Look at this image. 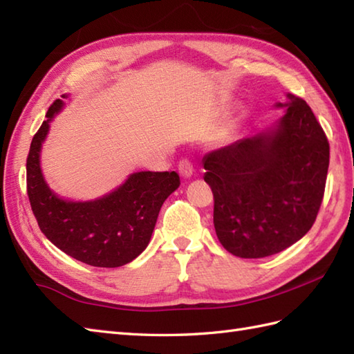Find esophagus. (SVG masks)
<instances>
[{"label":"esophagus","instance_id":"obj_1","mask_svg":"<svg viewBox=\"0 0 354 354\" xmlns=\"http://www.w3.org/2000/svg\"><path fill=\"white\" fill-rule=\"evenodd\" d=\"M178 170L184 178H190L193 175V162L190 158H183V160L178 162Z\"/></svg>","mask_w":354,"mask_h":354}]
</instances>
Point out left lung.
<instances>
[{
  "mask_svg": "<svg viewBox=\"0 0 354 354\" xmlns=\"http://www.w3.org/2000/svg\"><path fill=\"white\" fill-rule=\"evenodd\" d=\"M289 99L275 129L202 160L214 196L217 239L237 257H268L298 242L324 198L328 140L309 104L292 94Z\"/></svg>",
  "mask_w": 354,
  "mask_h": 354,
  "instance_id": "obj_1",
  "label": "left lung"
}]
</instances>
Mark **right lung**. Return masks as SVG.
I'll return each instance as SVG.
<instances>
[{"label": "right lung", "mask_w": 354, "mask_h": 354, "mask_svg": "<svg viewBox=\"0 0 354 354\" xmlns=\"http://www.w3.org/2000/svg\"><path fill=\"white\" fill-rule=\"evenodd\" d=\"M55 100L30 145L27 194L44 236L59 250L86 265L118 268L146 250L162 202L179 187L176 171H138L106 196L91 202L57 198L45 184L39 152L48 123L62 108Z\"/></svg>", "instance_id": "obj_1"}]
</instances>
